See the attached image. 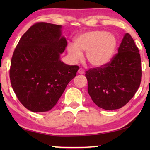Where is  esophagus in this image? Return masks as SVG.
I'll use <instances>...</instances> for the list:
<instances>
[{
  "label": "esophagus",
  "instance_id": "1",
  "mask_svg": "<svg viewBox=\"0 0 150 150\" xmlns=\"http://www.w3.org/2000/svg\"><path fill=\"white\" fill-rule=\"evenodd\" d=\"M78 73L80 74H85V70L83 68H79Z\"/></svg>",
  "mask_w": 150,
  "mask_h": 150
}]
</instances>
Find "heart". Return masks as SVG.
<instances>
[{
    "label": "heart",
    "mask_w": 150,
    "mask_h": 150,
    "mask_svg": "<svg viewBox=\"0 0 150 150\" xmlns=\"http://www.w3.org/2000/svg\"><path fill=\"white\" fill-rule=\"evenodd\" d=\"M117 48V39L105 30L83 33L75 39L74 46L68 45L67 53L71 61L78 62L85 52V59L91 67L100 68L108 65Z\"/></svg>",
    "instance_id": "b5f03b06"
}]
</instances>
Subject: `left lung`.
Listing matches in <instances>:
<instances>
[{
  "instance_id": "1",
  "label": "left lung",
  "mask_w": 150,
  "mask_h": 150,
  "mask_svg": "<svg viewBox=\"0 0 150 150\" xmlns=\"http://www.w3.org/2000/svg\"><path fill=\"white\" fill-rule=\"evenodd\" d=\"M141 75L139 49L130 35L126 33L118 53L108 65L86 71L88 93L98 107L118 109L126 105L136 93Z\"/></svg>"
}]
</instances>
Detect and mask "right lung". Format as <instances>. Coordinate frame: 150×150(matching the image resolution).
<instances>
[{
    "mask_svg": "<svg viewBox=\"0 0 150 150\" xmlns=\"http://www.w3.org/2000/svg\"><path fill=\"white\" fill-rule=\"evenodd\" d=\"M67 42L61 26L38 22L18 42L11 58L9 77L18 99L32 112L50 110L67 84L76 75L78 65L60 59Z\"/></svg>",
    "mask_w": 150,
    "mask_h": 150,
    "instance_id": "1",
    "label": "right lung"
}]
</instances>
